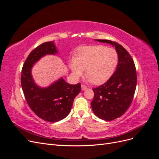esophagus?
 <instances>
[{
  "label": "esophagus",
  "mask_w": 159,
  "mask_h": 159,
  "mask_svg": "<svg viewBox=\"0 0 159 159\" xmlns=\"http://www.w3.org/2000/svg\"><path fill=\"white\" fill-rule=\"evenodd\" d=\"M81 89L82 90H86V89H88V87L86 85H84V84H82L81 85Z\"/></svg>",
  "instance_id": "obj_1"
}]
</instances>
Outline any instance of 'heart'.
<instances>
[{
	"label": "heart",
	"instance_id": "b5f03b06",
	"mask_svg": "<svg viewBox=\"0 0 159 159\" xmlns=\"http://www.w3.org/2000/svg\"><path fill=\"white\" fill-rule=\"evenodd\" d=\"M118 64V54L112 48L105 46H84L77 52L70 63L75 77L85 70L89 81L95 85L103 84L111 77Z\"/></svg>",
	"mask_w": 159,
	"mask_h": 159
}]
</instances>
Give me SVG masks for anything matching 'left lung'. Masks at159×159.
I'll return each mask as SVG.
<instances>
[{"mask_svg": "<svg viewBox=\"0 0 159 159\" xmlns=\"http://www.w3.org/2000/svg\"><path fill=\"white\" fill-rule=\"evenodd\" d=\"M115 46L118 54L117 69L103 85L93 88L94 96L91 102L96 116L105 121L121 117L131 105L137 85L135 65L129 53L116 42L98 40Z\"/></svg>", "mask_w": 159, "mask_h": 159, "instance_id": "8db88e82", "label": "left lung"}]
</instances>
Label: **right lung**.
I'll return each mask as SVG.
<instances>
[{
    "instance_id": "right-lung-1",
    "label": "right lung",
    "mask_w": 159,
    "mask_h": 159,
    "mask_svg": "<svg viewBox=\"0 0 159 159\" xmlns=\"http://www.w3.org/2000/svg\"><path fill=\"white\" fill-rule=\"evenodd\" d=\"M57 52L54 42L43 43L30 53L21 72V85L27 103L38 117L51 123L59 121L70 113L74 98L81 91V84L71 85L62 78L46 88L34 82L33 65L42 56Z\"/></svg>"
}]
</instances>
